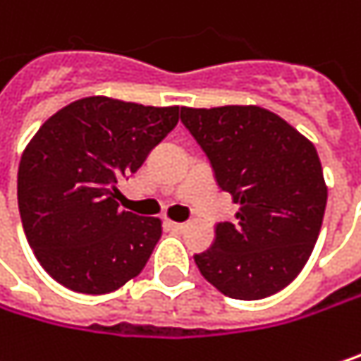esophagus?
I'll use <instances>...</instances> for the list:
<instances>
[{"instance_id": "1", "label": "esophagus", "mask_w": 361, "mask_h": 361, "mask_svg": "<svg viewBox=\"0 0 361 361\" xmlns=\"http://www.w3.org/2000/svg\"><path fill=\"white\" fill-rule=\"evenodd\" d=\"M167 227H169L171 231H176V233H181V231L185 229L183 223H173V221H167Z\"/></svg>"}]
</instances>
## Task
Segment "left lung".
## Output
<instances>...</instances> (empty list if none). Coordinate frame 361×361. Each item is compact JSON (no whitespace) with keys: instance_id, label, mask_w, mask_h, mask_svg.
<instances>
[{"instance_id":"8db88e82","label":"left lung","mask_w":361,"mask_h":361,"mask_svg":"<svg viewBox=\"0 0 361 361\" xmlns=\"http://www.w3.org/2000/svg\"><path fill=\"white\" fill-rule=\"evenodd\" d=\"M181 123L211 161L216 185L240 207L194 254L202 277L233 300H262L308 262L326 207V183L308 138L256 105L181 107Z\"/></svg>"}]
</instances>
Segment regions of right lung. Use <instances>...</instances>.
I'll return each instance as SVG.
<instances>
[{
  "label": "right lung",
  "instance_id": "1",
  "mask_svg": "<svg viewBox=\"0 0 361 361\" xmlns=\"http://www.w3.org/2000/svg\"><path fill=\"white\" fill-rule=\"evenodd\" d=\"M178 119L180 107L88 97L39 128L20 159L18 209L37 260L57 283L101 295L145 269L161 221L119 209L117 183Z\"/></svg>",
  "mask_w": 361,
  "mask_h": 361
}]
</instances>
